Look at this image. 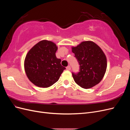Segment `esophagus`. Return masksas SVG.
I'll return each instance as SVG.
<instances>
[{
	"label": "esophagus",
	"mask_w": 130,
	"mask_h": 130,
	"mask_svg": "<svg viewBox=\"0 0 130 130\" xmlns=\"http://www.w3.org/2000/svg\"><path fill=\"white\" fill-rule=\"evenodd\" d=\"M66 69H67V70H70V69H71V68H70V66H68L67 67H66Z\"/></svg>",
	"instance_id": "esophagus-1"
}]
</instances>
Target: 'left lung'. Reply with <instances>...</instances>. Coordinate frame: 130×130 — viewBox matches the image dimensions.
<instances>
[{
  "mask_svg": "<svg viewBox=\"0 0 130 130\" xmlns=\"http://www.w3.org/2000/svg\"><path fill=\"white\" fill-rule=\"evenodd\" d=\"M72 49L80 65V72L72 73L75 82L85 89L99 84L107 68V59L103 51L92 41L82 42Z\"/></svg>",
  "mask_w": 130,
  "mask_h": 130,
  "instance_id": "1",
  "label": "left lung"
}]
</instances>
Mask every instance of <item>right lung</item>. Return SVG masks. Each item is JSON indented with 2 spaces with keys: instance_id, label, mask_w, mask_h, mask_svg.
Wrapping results in <instances>:
<instances>
[{
  "instance_id": "1",
  "label": "right lung",
  "mask_w": 130,
  "mask_h": 130,
  "mask_svg": "<svg viewBox=\"0 0 130 130\" xmlns=\"http://www.w3.org/2000/svg\"><path fill=\"white\" fill-rule=\"evenodd\" d=\"M57 46L52 41L43 40L27 53L24 69L29 80L38 87H49L58 80L66 68L56 56Z\"/></svg>"
}]
</instances>
